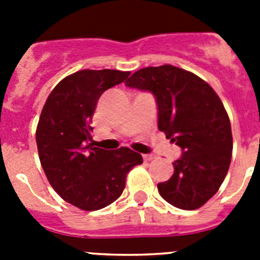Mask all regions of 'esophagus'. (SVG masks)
Masks as SVG:
<instances>
[{"mask_svg":"<svg viewBox=\"0 0 260 260\" xmlns=\"http://www.w3.org/2000/svg\"><path fill=\"white\" fill-rule=\"evenodd\" d=\"M153 158H155V155H152V153H146V155H143L144 161H151Z\"/></svg>","mask_w":260,"mask_h":260,"instance_id":"1","label":"esophagus"}]
</instances>
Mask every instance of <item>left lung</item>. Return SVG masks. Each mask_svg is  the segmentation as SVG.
<instances>
[{"label":"left lung","instance_id":"1","mask_svg":"<svg viewBox=\"0 0 260 260\" xmlns=\"http://www.w3.org/2000/svg\"><path fill=\"white\" fill-rule=\"evenodd\" d=\"M126 86L155 96L158 130L182 150L173 176L157 183L160 195L181 210L202 207L231 165V121L220 98L198 75L172 65L135 71Z\"/></svg>","mask_w":260,"mask_h":260}]
</instances>
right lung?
I'll return each mask as SVG.
<instances>
[{"mask_svg": "<svg viewBox=\"0 0 260 260\" xmlns=\"http://www.w3.org/2000/svg\"><path fill=\"white\" fill-rule=\"evenodd\" d=\"M128 71L80 70L57 84L41 110L36 144L50 186L63 201L96 211L122 194L126 174L143 162L127 147L107 151L92 141V116L107 89L122 83Z\"/></svg>", "mask_w": 260, "mask_h": 260, "instance_id": "1", "label": "right lung"}]
</instances>
